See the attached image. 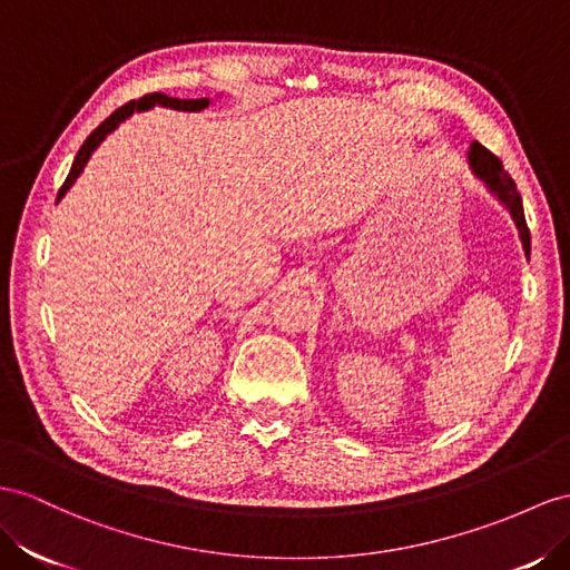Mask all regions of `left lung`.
<instances>
[{"instance_id":"left-lung-1","label":"left lung","mask_w":570,"mask_h":570,"mask_svg":"<svg viewBox=\"0 0 570 570\" xmlns=\"http://www.w3.org/2000/svg\"><path fill=\"white\" fill-rule=\"evenodd\" d=\"M470 164H472V168H474L479 178L487 180V185L493 189V193L505 202V207L510 209V214H513V218H515V226L520 230L524 253L530 255V228H528V222H524L522 197L518 193L513 178H510L508 170L503 168L501 158L491 154L487 146H481L479 141H474L472 149H470Z\"/></svg>"}]
</instances>
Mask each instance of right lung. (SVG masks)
Segmentation results:
<instances>
[{
  "label": "right lung",
  "mask_w": 570,
  "mask_h": 570,
  "mask_svg": "<svg viewBox=\"0 0 570 570\" xmlns=\"http://www.w3.org/2000/svg\"><path fill=\"white\" fill-rule=\"evenodd\" d=\"M168 106V108H175V110H204L209 106V98H189V100H185V98H170V96H166V94H146V96H141L139 100H129V104H125L122 108H118L115 110L110 118H106L104 122H100L94 132L86 137V141H83V146L79 149V154H77V158H75V164H71V170H69V175H67V180L62 183V187H60V193H57V199H60L67 189H69V185L75 183L77 178H79V173L83 170V166H86V160L91 158V154H94V149L96 146L106 139V135L108 132H112L115 127H118L125 118H129V115H132L135 110H146V108H151V106Z\"/></svg>",
  "instance_id": "right-lung-1"
}]
</instances>
